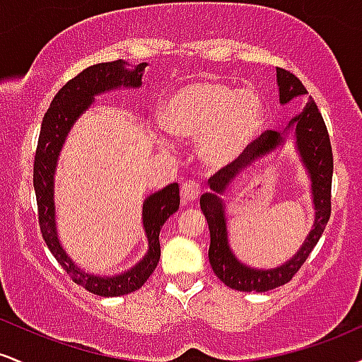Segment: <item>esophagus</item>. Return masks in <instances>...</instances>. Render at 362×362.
<instances>
[{
	"label": "esophagus",
	"instance_id": "obj_1",
	"mask_svg": "<svg viewBox=\"0 0 362 362\" xmlns=\"http://www.w3.org/2000/svg\"><path fill=\"white\" fill-rule=\"evenodd\" d=\"M201 194V187L195 182H185L184 185L180 187V195H182V204H190Z\"/></svg>",
	"mask_w": 362,
	"mask_h": 362
}]
</instances>
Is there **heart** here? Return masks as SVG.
<instances>
[{
  "label": "heart",
  "mask_w": 362,
  "mask_h": 362,
  "mask_svg": "<svg viewBox=\"0 0 362 362\" xmlns=\"http://www.w3.org/2000/svg\"><path fill=\"white\" fill-rule=\"evenodd\" d=\"M161 120L170 134L201 138L202 161L219 170L235 163L259 136L265 105L257 91L202 80L177 90L165 103Z\"/></svg>",
  "instance_id": "1"
}]
</instances>
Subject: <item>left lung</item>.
I'll list each match as a JSON object with an SVG mask.
<instances>
[{
	"label": "left lung",
	"mask_w": 362,
	"mask_h": 362,
	"mask_svg": "<svg viewBox=\"0 0 362 362\" xmlns=\"http://www.w3.org/2000/svg\"><path fill=\"white\" fill-rule=\"evenodd\" d=\"M277 85H279V102L284 105L293 98L306 95L305 86L300 78L286 69L277 68ZM294 127L296 134V148L300 151L301 161L308 170L311 180V194H313L315 206V223L313 230L306 236L300 252L293 259L282 264L281 267L252 269L245 265L235 257L228 243L226 216H224V204L221 194L228 189L231 180L238 177L243 168L250 167L257 158H262L284 143V134L277 131H267L260 134L253 143L245 149V153L235 163L228 165L214 173L209 178L211 192L202 194L201 209L204 213L207 224H209L211 245H209V262L216 276L221 279L228 288L236 291H257L265 293L269 289H276L279 286L288 284L294 274L301 269L311 250L317 247L320 236L323 235L332 211V173H334V155H332L330 138H328L327 126L323 122L322 114L318 112L317 103L310 97L308 103L300 115H296L289 122Z\"/></svg>",
	"instance_id": "left-lung-1"
}]
</instances>
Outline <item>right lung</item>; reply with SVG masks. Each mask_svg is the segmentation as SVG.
Masks as SVG:
<instances>
[{
	"mask_svg": "<svg viewBox=\"0 0 362 362\" xmlns=\"http://www.w3.org/2000/svg\"><path fill=\"white\" fill-rule=\"evenodd\" d=\"M126 66L127 62L122 59L93 64L83 69L57 91L51 107L44 115L34 161V189L37 209H39V226L44 242L47 243V248L59 262L61 267L69 274V277L76 284L103 298L122 296V294L138 291L149 279L160 260L161 226L170 216L177 213L180 206L178 184H170L165 189L151 194L144 201L143 226L148 238V253L138 265L120 276L100 277L83 272L66 255L57 240L56 211H54V172H56L57 156L73 124L95 102L93 97L120 88V86H126V88L141 86L143 83L141 76L148 66L146 62H141L134 69H127Z\"/></svg>",
	"mask_w": 362,
	"mask_h": 362,
	"instance_id": "obj_1",
	"label": "right lung"
}]
</instances>
